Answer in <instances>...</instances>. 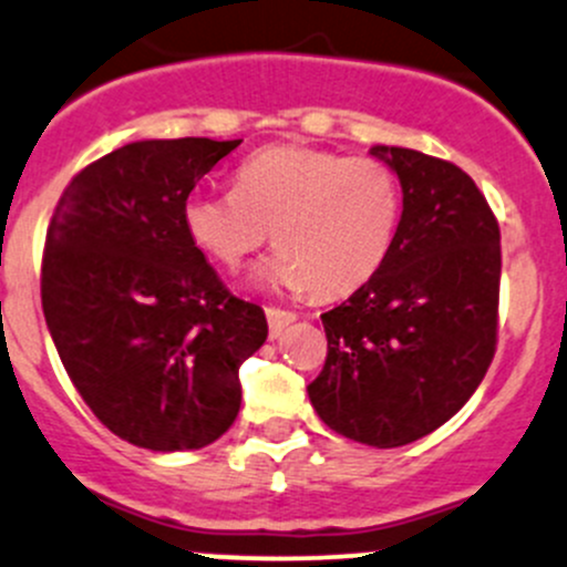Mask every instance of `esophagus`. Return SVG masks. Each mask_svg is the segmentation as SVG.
<instances>
[{
    "mask_svg": "<svg viewBox=\"0 0 567 567\" xmlns=\"http://www.w3.org/2000/svg\"><path fill=\"white\" fill-rule=\"evenodd\" d=\"M265 313H267V324H270V338H281L286 327H289L291 321L297 319V313H295V310L276 308V306L265 308Z\"/></svg>",
    "mask_w": 567,
    "mask_h": 567,
    "instance_id": "esophagus-1",
    "label": "esophagus"
}]
</instances>
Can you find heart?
Instances as JSON below:
<instances>
[{"label":"heart","mask_w":567,"mask_h":567,"mask_svg":"<svg viewBox=\"0 0 567 567\" xmlns=\"http://www.w3.org/2000/svg\"><path fill=\"white\" fill-rule=\"evenodd\" d=\"M403 216L389 164L310 145H267L235 169L233 192H192L181 218L188 240L224 270L267 243L261 284L343 297L381 270Z\"/></svg>","instance_id":"heart-1"}]
</instances>
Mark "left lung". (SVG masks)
I'll return each instance as SVG.
<instances>
[{
  "label": "left lung",
  "instance_id": "left-lung-1",
  "mask_svg": "<svg viewBox=\"0 0 567 567\" xmlns=\"http://www.w3.org/2000/svg\"><path fill=\"white\" fill-rule=\"evenodd\" d=\"M398 173L403 216L386 261L321 313L327 359L308 398L327 427L394 449L454 416L497 346L501 227L452 162L411 148L370 151Z\"/></svg>",
  "mask_w": 567,
  "mask_h": 567
}]
</instances>
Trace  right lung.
<instances>
[{
  "label": "right lung",
  "mask_w": 567,
  "mask_h": 567,
  "mask_svg": "<svg viewBox=\"0 0 567 567\" xmlns=\"http://www.w3.org/2000/svg\"><path fill=\"white\" fill-rule=\"evenodd\" d=\"M240 140H140L64 188L42 254V313L94 411L151 452L203 449L240 411L237 370L267 340L265 310L224 286L181 208Z\"/></svg>",
  "instance_id": "right-lung-1"
}]
</instances>
